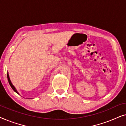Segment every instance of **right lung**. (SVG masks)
<instances>
[{"label":"right lung","mask_w":126,"mask_h":126,"mask_svg":"<svg viewBox=\"0 0 126 126\" xmlns=\"http://www.w3.org/2000/svg\"><path fill=\"white\" fill-rule=\"evenodd\" d=\"M7 79H8V82H9V84H10V86H11V87L12 88V89H13L14 91H15V92L16 93H17V94H18V92H17V91L16 90V89H15V88L14 87V85H13V84H12V83H11V81H10V77H9V76H8V73H7Z\"/></svg>","instance_id":"right-lung-1"}]
</instances>
